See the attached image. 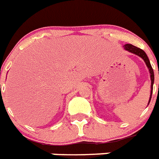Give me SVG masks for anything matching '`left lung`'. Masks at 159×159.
I'll return each instance as SVG.
<instances>
[{
    "mask_svg": "<svg viewBox=\"0 0 159 159\" xmlns=\"http://www.w3.org/2000/svg\"><path fill=\"white\" fill-rule=\"evenodd\" d=\"M124 48H125V50L129 51L130 52L134 53V54H136L139 57L142 58V59L144 60V62L146 63V66H148V70L150 72V78H151V94H150V98H149V101H148V103H149V102L151 100V98H152V93H153V82H154V74H153V70L151 66L150 62H149V60H148V57L146 55V53L144 52V51L140 49V48H137V47H134V46L131 45V44H125L124 46Z\"/></svg>",
    "mask_w": 159,
    "mask_h": 159,
    "instance_id": "1",
    "label": "left lung"
}]
</instances>
